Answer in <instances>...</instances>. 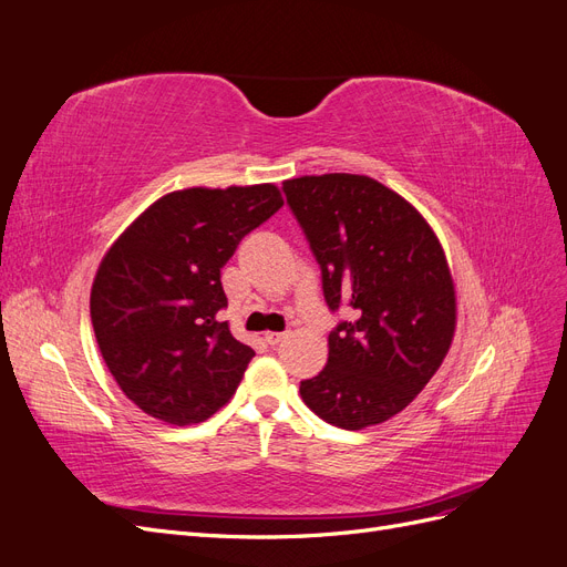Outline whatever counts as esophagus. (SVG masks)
Returning a JSON list of instances; mask_svg holds the SVG:
<instances>
[{"label":"esophagus","mask_w":567,"mask_h":567,"mask_svg":"<svg viewBox=\"0 0 567 567\" xmlns=\"http://www.w3.org/2000/svg\"><path fill=\"white\" fill-rule=\"evenodd\" d=\"M286 338V333H265V342L267 346H279V342Z\"/></svg>","instance_id":"esophagus-1"}]
</instances>
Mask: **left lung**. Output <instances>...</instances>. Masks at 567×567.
I'll return each mask as SVG.
<instances>
[{
    "label": "left lung",
    "mask_w": 567,
    "mask_h": 567,
    "mask_svg": "<svg viewBox=\"0 0 567 567\" xmlns=\"http://www.w3.org/2000/svg\"><path fill=\"white\" fill-rule=\"evenodd\" d=\"M290 213L321 269L331 312L329 362L300 394L326 423L362 431L416 398L447 354L456 323L452 274L416 208L364 175L284 182Z\"/></svg>",
    "instance_id": "8db88e82"
}]
</instances>
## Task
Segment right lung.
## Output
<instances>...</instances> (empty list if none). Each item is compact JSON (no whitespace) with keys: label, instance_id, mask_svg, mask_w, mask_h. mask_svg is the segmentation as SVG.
Returning <instances> with one entry per match:
<instances>
[{"label":"right lung","instance_id":"add662e5","mask_svg":"<svg viewBox=\"0 0 567 567\" xmlns=\"http://www.w3.org/2000/svg\"><path fill=\"white\" fill-rule=\"evenodd\" d=\"M284 205L274 184L184 188L132 221L101 262L90 312L101 357L148 416L188 425L229 402L252 348L236 340L219 269Z\"/></svg>","mask_w":567,"mask_h":567}]
</instances>
